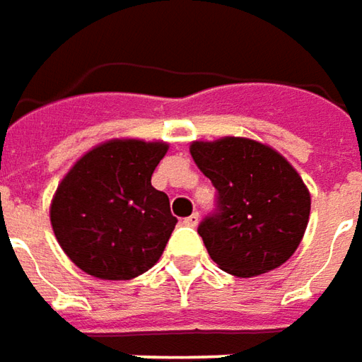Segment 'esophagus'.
Instances as JSON below:
<instances>
[{"instance_id":"obj_1","label":"esophagus","mask_w":362,"mask_h":362,"mask_svg":"<svg viewBox=\"0 0 362 362\" xmlns=\"http://www.w3.org/2000/svg\"><path fill=\"white\" fill-rule=\"evenodd\" d=\"M183 223H185L187 227H197L199 213H193V215H189V217H185V219H183Z\"/></svg>"}]
</instances>
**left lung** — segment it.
Returning a JSON list of instances; mask_svg holds the SVG:
<instances>
[{
    "label": "left lung",
    "mask_w": 362,
    "mask_h": 362,
    "mask_svg": "<svg viewBox=\"0 0 362 362\" xmlns=\"http://www.w3.org/2000/svg\"><path fill=\"white\" fill-rule=\"evenodd\" d=\"M193 161L217 191L197 231L217 265L255 277L283 265L305 235L311 195L285 157L263 143L225 137L191 145Z\"/></svg>",
    "instance_id": "1"
}]
</instances>
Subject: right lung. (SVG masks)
I'll use <instances>...</instances> for the list:
<instances>
[{
  "label": "right lung",
  "instance_id": "obj_1",
  "mask_svg": "<svg viewBox=\"0 0 362 362\" xmlns=\"http://www.w3.org/2000/svg\"><path fill=\"white\" fill-rule=\"evenodd\" d=\"M167 143L107 141L83 155L51 203V225L65 255L87 275L127 281L151 269L177 219L151 185Z\"/></svg>",
  "mask_w": 362,
  "mask_h": 362
}]
</instances>
